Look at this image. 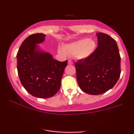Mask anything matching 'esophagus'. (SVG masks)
I'll list each match as a JSON object with an SVG mask.
<instances>
[{
  "label": "esophagus",
  "instance_id": "1",
  "mask_svg": "<svg viewBox=\"0 0 134 134\" xmlns=\"http://www.w3.org/2000/svg\"><path fill=\"white\" fill-rule=\"evenodd\" d=\"M68 64L69 65H72V64H73V62H72L71 60H68Z\"/></svg>",
  "mask_w": 134,
  "mask_h": 134
}]
</instances>
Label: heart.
I'll return each instance as SVG.
<instances>
[{"label": "heart", "mask_w": 134, "mask_h": 134, "mask_svg": "<svg viewBox=\"0 0 134 134\" xmlns=\"http://www.w3.org/2000/svg\"><path fill=\"white\" fill-rule=\"evenodd\" d=\"M96 48L95 41L91 39H83L74 41L64 44L62 49L58 50V53L60 55H65L66 54L74 55L75 57L79 60L86 59L93 54Z\"/></svg>", "instance_id": "obj_1"}]
</instances>
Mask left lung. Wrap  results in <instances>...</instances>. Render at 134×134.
Wrapping results in <instances>:
<instances>
[{
	"instance_id": "1",
	"label": "left lung",
	"mask_w": 134,
	"mask_h": 134,
	"mask_svg": "<svg viewBox=\"0 0 134 134\" xmlns=\"http://www.w3.org/2000/svg\"><path fill=\"white\" fill-rule=\"evenodd\" d=\"M98 47L90 57L75 64L80 88L89 94L98 95L110 90L121 73L120 55L116 41L107 34L96 33Z\"/></svg>"
}]
</instances>
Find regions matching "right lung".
I'll return each mask as SVG.
<instances>
[{"label": "right lung", "mask_w": 134, "mask_h": 134, "mask_svg": "<svg viewBox=\"0 0 134 134\" xmlns=\"http://www.w3.org/2000/svg\"><path fill=\"white\" fill-rule=\"evenodd\" d=\"M45 35L36 33L26 38L17 54V69L21 84L32 96L52 97L59 91L67 60L59 62L48 52L41 51L37 44Z\"/></svg>", "instance_id": "right-lung-1"}]
</instances>
